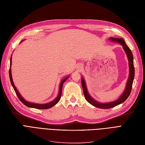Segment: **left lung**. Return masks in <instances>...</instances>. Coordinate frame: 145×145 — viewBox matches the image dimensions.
I'll return each mask as SVG.
<instances>
[{
    "mask_svg": "<svg viewBox=\"0 0 145 145\" xmlns=\"http://www.w3.org/2000/svg\"><path fill=\"white\" fill-rule=\"evenodd\" d=\"M109 40L113 42H118L122 46L123 49H124V50L125 51L128 58V66H129V71H130L129 76H128V79L127 82L126 84V87H125L124 91L120 96V97L118 99H117L116 100L111 101V102H109V103H100L99 101H97L91 97V95L89 94L87 91L85 80L83 78H82L81 83H82V86L83 88L84 94L85 99H86V100H87V101L89 103L96 107V108H98L100 109L112 108L123 102H124V101L128 97V96H129L130 94L134 78H135V67H134L133 54L130 48H128V46L126 45L124 40L122 38H114V37H110Z\"/></svg>",
    "mask_w": 145,
    "mask_h": 145,
    "instance_id": "left-lung-1",
    "label": "left lung"
}]
</instances>
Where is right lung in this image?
<instances>
[{
    "mask_svg": "<svg viewBox=\"0 0 145 145\" xmlns=\"http://www.w3.org/2000/svg\"><path fill=\"white\" fill-rule=\"evenodd\" d=\"M22 42V41H21ZM11 64H12V56L10 57V68H9V78H10V83L12 84V86L13 87V88L15 91V92L16 93V94L17 95L18 99H20V100L22 102L24 105L27 106V107H29V108H35V109H50L51 108H52V106H54L55 105H56L59 100H60V98H61V93H62V87H63V85L64 84V82H65L66 80L69 78V76H68L67 77L65 78L64 79H63L62 81L60 82V88H59V92H58V94L57 95V97L54 100L52 101L50 103H45V104H36V103H30L29 102V101L25 100L23 97L20 95V94L19 93V92L18 91L17 89L16 88V87L15 86V85L14 84L13 80H12V74H11V69H10V67H11Z\"/></svg>",
    "mask_w": 145,
    "mask_h": 145,
    "instance_id": "1",
    "label": "right lung"
}]
</instances>
